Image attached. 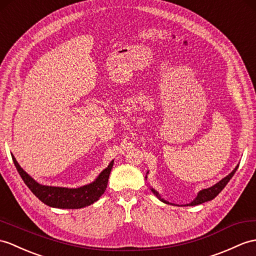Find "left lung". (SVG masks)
<instances>
[{
    "label": "left lung",
    "instance_id": "1",
    "mask_svg": "<svg viewBox=\"0 0 256 256\" xmlns=\"http://www.w3.org/2000/svg\"><path fill=\"white\" fill-rule=\"evenodd\" d=\"M238 167H239V164H238L236 167L232 170V172H230V174H229L227 176H224L222 180H220L218 183H216L215 186H210V188H204V190H202V191H200L198 194V196H196V198H195V200H193L190 204H186V206L200 205V204L205 203V202H208V200H212V198H215L216 196L222 191L224 188L226 186H227V183L230 181L231 178L234 176V174H236V171ZM147 174H148V172H147ZM146 179H147V176H146ZM150 190H152V192L154 194H155L160 200L164 202V203H166V204H171V203H169L168 200H166L162 198V196L159 195V193L156 191V190H154L152 188H150ZM171 205H174V204H171Z\"/></svg>",
    "mask_w": 256,
    "mask_h": 256
}]
</instances>
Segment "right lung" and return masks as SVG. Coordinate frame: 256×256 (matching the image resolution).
Returning <instances> with one entry per match:
<instances>
[{
    "instance_id": "add662e5",
    "label": "right lung",
    "mask_w": 256,
    "mask_h": 256,
    "mask_svg": "<svg viewBox=\"0 0 256 256\" xmlns=\"http://www.w3.org/2000/svg\"><path fill=\"white\" fill-rule=\"evenodd\" d=\"M12 158H13L15 167L22 181L42 203L50 207H56V208L66 210L82 208V207L89 206L97 202L100 196L104 193L106 186H108L109 176L114 162L112 160L108 167L100 172V174L94 182L80 188H68L39 184L26 171H24L14 156H12Z\"/></svg>"
}]
</instances>
